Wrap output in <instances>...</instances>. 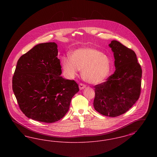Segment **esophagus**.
Segmentation results:
<instances>
[{"instance_id": "1", "label": "esophagus", "mask_w": 157, "mask_h": 157, "mask_svg": "<svg viewBox=\"0 0 157 157\" xmlns=\"http://www.w3.org/2000/svg\"><path fill=\"white\" fill-rule=\"evenodd\" d=\"M85 87H86V85H85V84L82 83H79V88L80 90H83V89H84Z\"/></svg>"}]
</instances>
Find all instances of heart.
I'll use <instances>...</instances> for the list:
<instances>
[{
	"label": "heart",
	"mask_w": 157,
	"mask_h": 157,
	"mask_svg": "<svg viewBox=\"0 0 157 157\" xmlns=\"http://www.w3.org/2000/svg\"><path fill=\"white\" fill-rule=\"evenodd\" d=\"M62 65L68 78H74L82 70L83 79L92 84L103 82L111 69L109 58L100 51L91 48L76 50L72 53L71 58H62Z\"/></svg>",
	"instance_id": "1"
}]
</instances>
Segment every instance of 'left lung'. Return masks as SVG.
<instances>
[{
  "label": "left lung",
  "instance_id": "left-lung-1",
  "mask_svg": "<svg viewBox=\"0 0 157 157\" xmlns=\"http://www.w3.org/2000/svg\"><path fill=\"white\" fill-rule=\"evenodd\" d=\"M109 46L116 70L106 81L94 86V106L103 115L116 117L127 112L139 99L142 69L134 51L117 40Z\"/></svg>",
  "mask_w": 157,
  "mask_h": 157
}]
</instances>
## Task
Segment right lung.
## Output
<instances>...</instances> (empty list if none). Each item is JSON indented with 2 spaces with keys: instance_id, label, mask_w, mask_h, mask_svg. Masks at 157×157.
I'll return each mask as SVG.
<instances>
[{
  "instance_id": "add662e5",
  "label": "right lung",
  "mask_w": 157,
  "mask_h": 157,
  "mask_svg": "<svg viewBox=\"0 0 157 157\" xmlns=\"http://www.w3.org/2000/svg\"><path fill=\"white\" fill-rule=\"evenodd\" d=\"M55 42L40 44L21 56L12 78V89L21 110L29 118L52 123L67 113L79 90L62 74Z\"/></svg>"
}]
</instances>
